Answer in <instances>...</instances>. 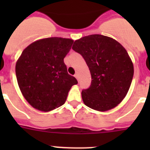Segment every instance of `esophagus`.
<instances>
[{
	"label": "esophagus",
	"mask_w": 150,
	"mask_h": 150,
	"mask_svg": "<svg viewBox=\"0 0 150 150\" xmlns=\"http://www.w3.org/2000/svg\"><path fill=\"white\" fill-rule=\"evenodd\" d=\"M74 76L76 78V79H77V80H79V75H78V74H74Z\"/></svg>",
	"instance_id": "obj_1"
}]
</instances>
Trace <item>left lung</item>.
<instances>
[{"label": "left lung", "mask_w": 150, "mask_h": 150, "mask_svg": "<svg viewBox=\"0 0 150 150\" xmlns=\"http://www.w3.org/2000/svg\"><path fill=\"white\" fill-rule=\"evenodd\" d=\"M72 49L83 56L91 73V85L82 91L84 104L98 111L117 106L128 93L134 76L133 64L125 49L100 34L77 40Z\"/></svg>", "instance_id": "8db88e82"}]
</instances>
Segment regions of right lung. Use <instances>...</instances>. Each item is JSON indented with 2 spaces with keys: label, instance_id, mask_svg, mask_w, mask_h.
I'll return each instance as SVG.
<instances>
[{
  "label": "right lung",
  "instance_id": "add662e5",
  "mask_svg": "<svg viewBox=\"0 0 150 150\" xmlns=\"http://www.w3.org/2000/svg\"><path fill=\"white\" fill-rule=\"evenodd\" d=\"M74 40L50 38L35 41L24 50L16 64L18 86L28 102L41 111L54 110L66 101L78 82L67 73L64 59Z\"/></svg>",
  "mask_w": 150,
  "mask_h": 150
}]
</instances>
